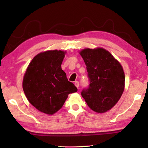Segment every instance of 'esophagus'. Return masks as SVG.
<instances>
[{"mask_svg": "<svg viewBox=\"0 0 148 148\" xmlns=\"http://www.w3.org/2000/svg\"><path fill=\"white\" fill-rule=\"evenodd\" d=\"M74 85L76 86L77 88H78V87H79V82H78V81H75V83H74Z\"/></svg>", "mask_w": 148, "mask_h": 148, "instance_id": "34e87169", "label": "esophagus"}]
</instances>
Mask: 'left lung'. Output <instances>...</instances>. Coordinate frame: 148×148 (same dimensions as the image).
I'll return each mask as SVG.
<instances>
[{
  "label": "left lung",
  "mask_w": 148,
  "mask_h": 148,
  "mask_svg": "<svg viewBox=\"0 0 148 148\" xmlns=\"http://www.w3.org/2000/svg\"><path fill=\"white\" fill-rule=\"evenodd\" d=\"M86 65L90 85L81 95L93 111L104 113L114 107L125 89L121 65L108 50L85 48L79 51Z\"/></svg>",
  "instance_id": "obj_1"
}]
</instances>
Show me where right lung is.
Listing matches in <instances>:
<instances>
[{"label": "right lung", "instance_id": "1", "mask_svg": "<svg viewBox=\"0 0 148 148\" xmlns=\"http://www.w3.org/2000/svg\"><path fill=\"white\" fill-rule=\"evenodd\" d=\"M66 51L48 50L34 57L23 79L27 100L38 111L52 115L64 104L69 94L77 91L61 67Z\"/></svg>", "mask_w": 148, "mask_h": 148}]
</instances>
